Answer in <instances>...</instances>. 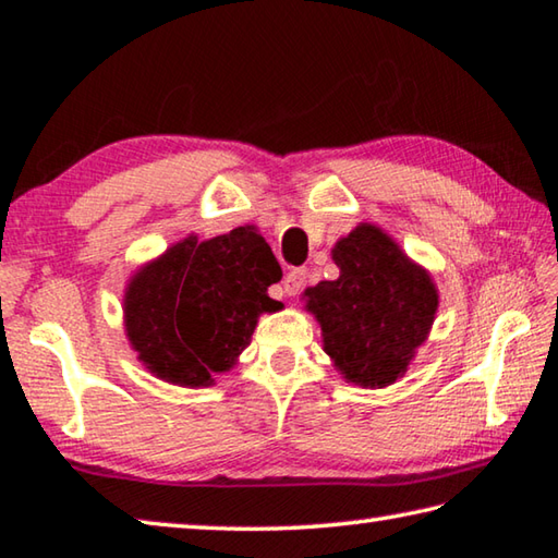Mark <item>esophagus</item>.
Returning a JSON list of instances; mask_svg holds the SVG:
<instances>
[{
    "instance_id": "esophagus-1",
    "label": "esophagus",
    "mask_w": 558,
    "mask_h": 558,
    "mask_svg": "<svg viewBox=\"0 0 558 558\" xmlns=\"http://www.w3.org/2000/svg\"><path fill=\"white\" fill-rule=\"evenodd\" d=\"M305 280H307V270L305 268H295L290 270L286 278H282V290H286V295H298V292L305 288Z\"/></svg>"
}]
</instances>
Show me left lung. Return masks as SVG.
Returning a JSON list of instances; mask_svg holds the SVG:
<instances>
[{
	"label": "left lung",
	"mask_w": 558,
	"mask_h": 558,
	"mask_svg": "<svg viewBox=\"0 0 558 558\" xmlns=\"http://www.w3.org/2000/svg\"><path fill=\"white\" fill-rule=\"evenodd\" d=\"M337 280L305 290L325 352L347 381L381 389L409 369L430 332L438 290L379 226L359 223L332 248Z\"/></svg>",
	"instance_id": "left-lung-1"
}]
</instances>
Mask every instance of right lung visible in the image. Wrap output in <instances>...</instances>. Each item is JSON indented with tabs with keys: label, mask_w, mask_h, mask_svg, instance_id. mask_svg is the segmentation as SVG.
I'll use <instances>...</instances> for the list:
<instances>
[{
	"label": "right lung",
	"mask_w": 558,
	"mask_h": 558,
	"mask_svg": "<svg viewBox=\"0 0 558 558\" xmlns=\"http://www.w3.org/2000/svg\"><path fill=\"white\" fill-rule=\"evenodd\" d=\"M282 278L253 226L174 243L140 268L125 290V329L137 359L177 386H211L251 344L263 313L282 305L268 288Z\"/></svg>",
	"instance_id": "1"
}]
</instances>
